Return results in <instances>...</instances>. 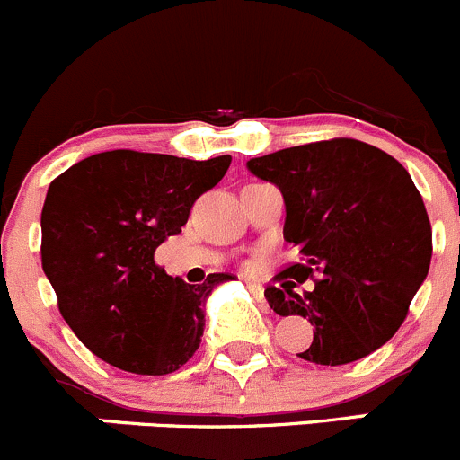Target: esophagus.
<instances>
[{
    "label": "esophagus",
    "mask_w": 460,
    "mask_h": 460,
    "mask_svg": "<svg viewBox=\"0 0 460 460\" xmlns=\"http://www.w3.org/2000/svg\"><path fill=\"white\" fill-rule=\"evenodd\" d=\"M247 288H249V292L258 298V301H265V288H262L261 283H256V280H247Z\"/></svg>",
    "instance_id": "esophagus-1"
}]
</instances>
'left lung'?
<instances>
[{
    "label": "left lung",
    "mask_w": 460,
    "mask_h": 460,
    "mask_svg": "<svg viewBox=\"0 0 460 460\" xmlns=\"http://www.w3.org/2000/svg\"><path fill=\"white\" fill-rule=\"evenodd\" d=\"M247 168L279 186L283 235L305 256L285 274L314 289L267 288L271 310L314 325L298 358L323 367L358 362L402 325L427 279L431 225L407 168L385 150L355 139L316 141L253 157Z\"/></svg>",
    "instance_id": "8db88e82"
}]
</instances>
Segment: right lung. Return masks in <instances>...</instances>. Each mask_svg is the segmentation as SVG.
Listing matches in <instances>:
<instances>
[{
  "instance_id": "obj_1",
  "label": "right lung",
  "mask_w": 460,
  "mask_h": 460,
  "mask_svg": "<svg viewBox=\"0 0 460 460\" xmlns=\"http://www.w3.org/2000/svg\"><path fill=\"white\" fill-rule=\"evenodd\" d=\"M229 164V155L193 162L110 150L51 181L40 220L42 270L60 314L102 362L166 376L199 349L207 298L231 276L189 285L155 262V249L181 234L195 199Z\"/></svg>"
}]
</instances>
